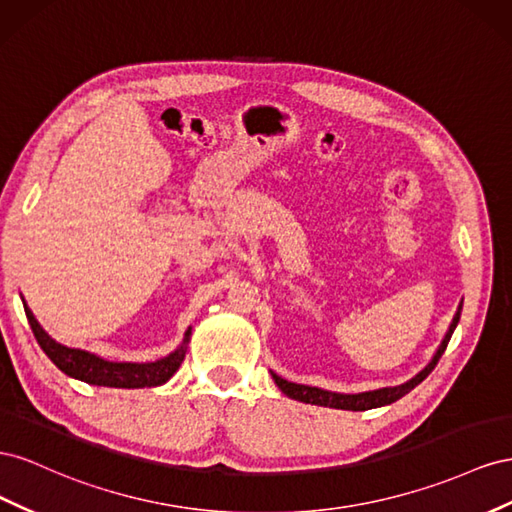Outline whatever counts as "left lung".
Segmentation results:
<instances>
[{
	"instance_id": "1",
	"label": "left lung",
	"mask_w": 512,
	"mask_h": 512,
	"mask_svg": "<svg viewBox=\"0 0 512 512\" xmlns=\"http://www.w3.org/2000/svg\"><path fill=\"white\" fill-rule=\"evenodd\" d=\"M459 317H461V306L457 309L455 317H452V324L446 332V337L442 341V345L437 347L435 356L431 358V362L427 364L425 369H422L418 375H414L410 382H405L401 386H392V388H379V390H369V392H358V394H341V392H330V390H321L315 386H304V384H294V382H287V379L279 377L276 373H272V379L276 382L289 399H296L302 403H311V405H324V407H334V410H352V412H364V410H373V407H382V405H390L394 401H399L401 397H405L407 392L412 388H416L422 379H425L433 369L437 360L442 358L444 349L452 337V332H455L457 324H459Z\"/></svg>"
}]
</instances>
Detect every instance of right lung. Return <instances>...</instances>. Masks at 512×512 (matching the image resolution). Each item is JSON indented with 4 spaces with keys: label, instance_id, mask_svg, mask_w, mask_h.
Masks as SVG:
<instances>
[{
    "label": "right lung",
    "instance_id": "add662e5",
    "mask_svg": "<svg viewBox=\"0 0 512 512\" xmlns=\"http://www.w3.org/2000/svg\"><path fill=\"white\" fill-rule=\"evenodd\" d=\"M25 306V315L29 326H32L34 337L42 347L51 362L62 373L81 379L85 384L92 386H109V388H152L165 384L167 379L180 369V364L186 356V345L191 341V328L186 330L182 345L171 352L169 356L160 358L156 362H111L100 358L96 354L83 352V349H72L62 343L53 341L49 334L40 328L34 313Z\"/></svg>",
    "mask_w": 512,
    "mask_h": 512
}]
</instances>
